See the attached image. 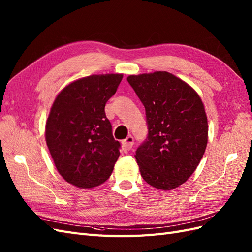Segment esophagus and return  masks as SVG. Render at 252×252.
Masks as SVG:
<instances>
[{"instance_id": "obj_1", "label": "esophagus", "mask_w": 252, "mask_h": 252, "mask_svg": "<svg viewBox=\"0 0 252 252\" xmlns=\"http://www.w3.org/2000/svg\"><path fill=\"white\" fill-rule=\"evenodd\" d=\"M133 143H134L133 142V136L128 135L127 138L123 142H122V147H123V149L125 151H128V150H130L132 148Z\"/></svg>"}]
</instances>
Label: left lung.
I'll use <instances>...</instances> for the list:
<instances>
[{
	"instance_id": "left-lung-1",
	"label": "left lung",
	"mask_w": 252,
	"mask_h": 252,
	"mask_svg": "<svg viewBox=\"0 0 252 252\" xmlns=\"http://www.w3.org/2000/svg\"><path fill=\"white\" fill-rule=\"evenodd\" d=\"M146 111L148 134L135 151L144 181L171 190L185 183L207 146L208 124L201 97L166 71L129 75Z\"/></svg>"
}]
</instances>
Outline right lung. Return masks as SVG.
I'll return each instance as SVG.
<instances>
[{
	"mask_svg": "<svg viewBox=\"0 0 252 252\" xmlns=\"http://www.w3.org/2000/svg\"><path fill=\"white\" fill-rule=\"evenodd\" d=\"M122 79L113 73L80 79L61 91L51 107L45 131L48 149L59 173L79 188L107 181L120 156L105 105Z\"/></svg>",
	"mask_w": 252,
	"mask_h": 252,
	"instance_id": "1",
	"label": "right lung"
}]
</instances>
